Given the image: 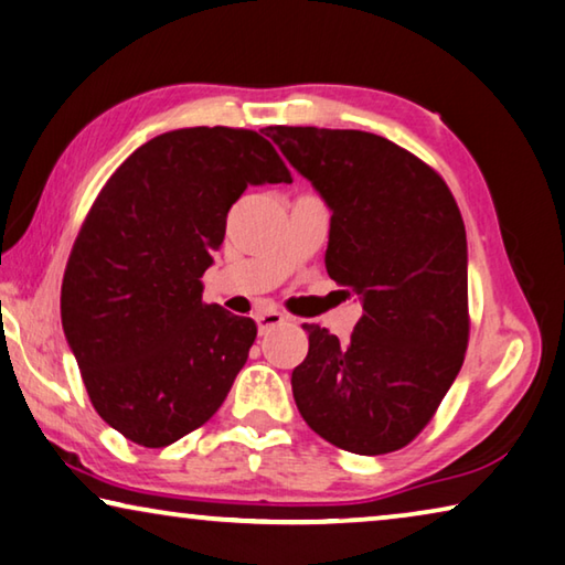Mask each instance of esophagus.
I'll return each instance as SVG.
<instances>
[{"label":"esophagus","instance_id":"obj_1","mask_svg":"<svg viewBox=\"0 0 565 565\" xmlns=\"http://www.w3.org/2000/svg\"><path fill=\"white\" fill-rule=\"evenodd\" d=\"M286 321V315H281V311L276 309H268V311H258L256 315V327H258V334H266L268 329L279 327Z\"/></svg>","mask_w":565,"mask_h":565}]
</instances>
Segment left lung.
I'll list each match as a JSON object with an SVG mask.
<instances>
[{
    "label": "left lung",
    "mask_w": 565,
    "mask_h": 565,
    "mask_svg": "<svg viewBox=\"0 0 565 565\" xmlns=\"http://www.w3.org/2000/svg\"><path fill=\"white\" fill-rule=\"evenodd\" d=\"M329 205L327 274L362 301L339 344L307 324L309 354L291 372L301 417L327 443L384 455L415 440L468 349V238L440 175L362 130L266 128Z\"/></svg>",
    "instance_id": "8db88e82"
}]
</instances>
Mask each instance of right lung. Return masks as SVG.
Segmentation results:
<instances>
[{
	"label": "right lung",
	"mask_w": 565,
	"mask_h": 565,
	"mask_svg": "<svg viewBox=\"0 0 565 565\" xmlns=\"http://www.w3.org/2000/svg\"><path fill=\"white\" fill-rule=\"evenodd\" d=\"M291 183L254 130L181 128L115 170L79 228L62 281V329L89 402L142 447L213 417L256 339L248 317L203 303L201 276L248 185Z\"/></svg>",
	"instance_id": "add662e5"
}]
</instances>
